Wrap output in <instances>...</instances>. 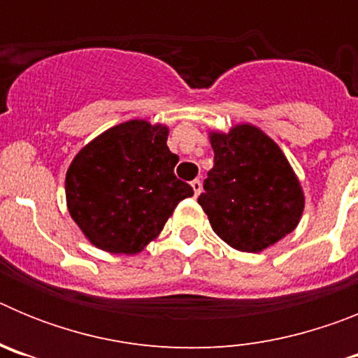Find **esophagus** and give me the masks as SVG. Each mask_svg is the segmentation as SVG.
<instances>
[{"mask_svg":"<svg viewBox=\"0 0 358 358\" xmlns=\"http://www.w3.org/2000/svg\"><path fill=\"white\" fill-rule=\"evenodd\" d=\"M192 188H194V194H195V197H197V195L201 194V189H202V182L199 181V179H194V181H192Z\"/></svg>","mask_w":358,"mask_h":358,"instance_id":"34e87169","label":"esophagus"}]
</instances>
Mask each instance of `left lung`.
Returning a JSON list of instances; mask_svg holds the SVG:
<instances>
[{
    "label": "left lung",
    "mask_w": 358,
    "mask_h": 358,
    "mask_svg": "<svg viewBox=\"0 0 358 358\" xmlns=\"http://www.w3.org/2000/svg\"><path fill=\"white\" fill-rule=\"evenodd\" d=\"M213 169L199 204L227 245L260 252L292 233L305 210V194L289 159L273 138L251 123L211 131Z\"/></svg>",
    "instance_id": "obj_1"
}]
</instances>
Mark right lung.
<instances>
[{
    "label": "right lung",
    "instance_id": "add662e5",
    "mask_svg": "<svg viewBox=\"0 0 358 358\" xmlns=\"http://www.w3.org/2000/svg\"><path fill=\"white\" fill-rule=\"evenodd\" d=\"M169 127L131 120L107 129L73 157L66 204L84 236L113 255L141 252L194 189L179 181Z\"/></svg>",
    "mask_w": 358,
    "mask_h": 358
}]
</instances>
